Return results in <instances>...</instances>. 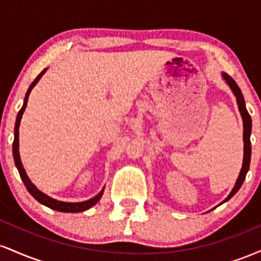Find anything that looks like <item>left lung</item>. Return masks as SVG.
Here are the masks:
<instances>
[{
    "label": "left lung",
    "instance_id": "left-lung-1",
    "mask_svg": "<svg viewBox=\"0 0 261 261\" xmlns=\"http://www.w3.org/2000/svg\"><path fill=\"white\" fill-rule=\"evenodd\" d=\"M222 77L223 80L226 81L227 85L229 86V88L232 89L233 94L236 95L237 98V104H238V109L239 112H241V115H242V119H243V141H244V157H243V164H242V169H241V173H239V176L238 179H237L236 181V185L234 188H233V190L230 191V194L228 196H227L226 200H223V202L228 201V200L232 197L237 191L239 190L242 187V184H243L244 179H245V175H247L248 170H249V166H250V155H251V146H250V134H251V118L249 115V113H248L247 108H245V101H244V97L243 94H242V91L241 88H239L238 85L236 83V81L232 79V77H229L227 73H222ZM222 202V203H223Z\"/></svg>",
    "mask_w": 261,
    "mask_h": 261
}]
</instances>
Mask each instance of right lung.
Listing matches in <instances>:
<instances>
[{
  "label": "right lung",
  "mask_w": 261,
  "mask_h": 261,
  "mask_svg": "<svg viewBox=\"0 0 261 261\" xmlns=\"http://www.w3.org/2000/svg\"><path fill=\"white\" fill-rule=\"evenodd\" d=\"M45 71H46V68L45 70L41 71L40 73H39V76L37 79L34 80V82L32 83L31 86H29L28 91L25 93V98H24V103H23V107L22 109L19 110V113H18L17 115V120H16V125H14V141H13V158H14V163H16V167L18 169V172H19V175L20 178H22L23 182H24L27 190L31 193V195L34 197L37 201H39L40 203H43V205L47 206V207L55 210V211H60V212H82V211H86V210L91 208L92 206H94L95 203L100 200L101 195H103V191H104V188L103 190L100 191L98 195H95L94 197H92V199L87 200V201H83V202H64V201H59V200H55L53 199V197L47 196L46 194L41 193L39 189L35 187L34 184L31 181V179L28 178V175H27L24 168H23V164L22 162H20V157H19V140H18V137H19V124H20V119H22V115L23 113H24L25 108H27V103H28V97L29 94H31L32 89L34 88V86L37 85L39 82V80L41 79V76L45 73Z\"/></svg>",
  "instance_id": "add662e5"
}]
</instances>
